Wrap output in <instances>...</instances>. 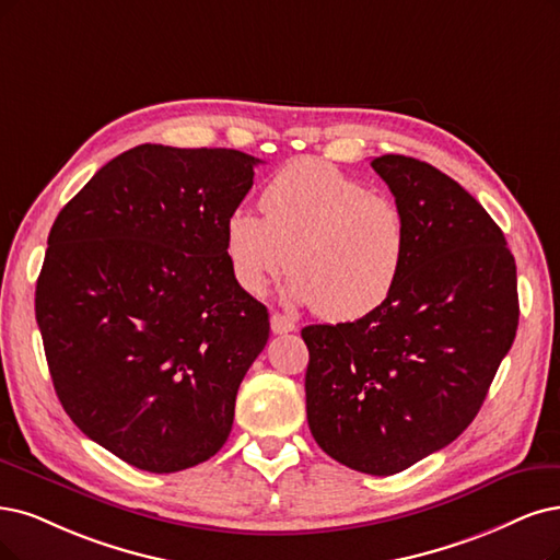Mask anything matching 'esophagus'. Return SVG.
<instances>
[{
	"label": "esophagus",
	"instance_id": "1",
	"mask_svg": "<svg viewBox=\"0 0 560 560\" xmlns=\"http://www.w3.org/2000/svg\"><path fill=\"white\" fill-rule=\"evenodd\" d=\"M293 329H295V323L291 318L283 314H272V332L275 335H288V332H293Z\"/></svg>",
	"mask_w": 560,
	"mask_h": 560
}]
</instances>
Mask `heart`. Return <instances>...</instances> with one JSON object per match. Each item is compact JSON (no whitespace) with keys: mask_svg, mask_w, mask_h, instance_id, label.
Wrapping results in <instances>:
<instances>
[{"mask_svg":"<svg viewBox=\"0 0 560 560\" xmlns=\"http://www.w3.org/2000/svg\"><path fill=\"white\" fill-rule=\"evenodd\" d=\"M262 214L235 207L225 256L240 288L262 295L293 265L285 293L335 320H358L392 298L408 260L397 200L320 159H298L265 184Z\"/></svg>","mask_w":560,"mask_h":560,"instance_id":"b5f03b06","label":"heart"}]
</instances>
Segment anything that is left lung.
Returning <instances> with one entry per match:
<instances>
[{
	"label": "left lung",
	"instance_id": "8db88e82",
	"mask_svg": "<svg viewBox=\"0 0 560 560\" xmlns=\"http://www.w3.org/2000/svg\"><path fill=\"white\" fill-rule=\"evenodd\" d=\"M408 221L401 281L355 323L308 325L306 420L339 464L395 475L478 416L520 325L505 235L464 186L401 154L371 161Z\"/></svg>",
	"mask_w": 560,
	"mask_h": 560
}]
</instances>
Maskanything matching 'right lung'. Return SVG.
<instances>
[{"label":"right lung","instance_id":"1","mask_svg":"<svg viewBox=\"0 0 560 560\" xmlns=\"http://www.w3.org/2000/svg\"><path fill=\"white\" fill-rule=\"evenodd\" d=\"M256 163L237 150L138 144L50 228L36 323L55 392L88 439L140 470L214 457L269 339L265 304L225 256V219Z\"/></svg>","mask_w":560,"mask_h":560}]
</instances>
